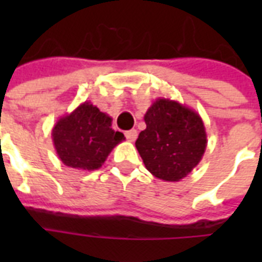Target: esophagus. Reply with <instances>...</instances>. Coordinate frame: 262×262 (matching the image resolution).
<instances>
[{"label": "esophagus", "instance_id": "esophagus-1", "mask_svg": "<svg viewBox=\"0 0 262 262\" xmlns=\"http://www.w3.org/2000/svg\"><path fill=\"white\" fill-rule=\"evenodd\" d=\"M125 136H126V139L129 140V141H135V140L137 139V130H136V129H130V130H127L126 133H125Z\"/></svg>", "mask_w": 262, "mask_h": 262}]
</instances>
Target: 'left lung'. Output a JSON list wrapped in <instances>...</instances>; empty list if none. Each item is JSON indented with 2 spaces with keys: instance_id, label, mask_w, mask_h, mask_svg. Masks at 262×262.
I'll return each instance as SVG.
<instances>
[{
  "instance_id": "1",
  "label": "left lung",
  "mask_w": 262,
  "mask_h": 262,
  "mask_svg": "<svg viewBox=\"0 0 262 262\" xmlns=\"http://www.w3.org/2000/svg\"><path fill=\"white\" fill-rule=\"evenodd\" d=\"M144 121L147 127L136 140V148L148 171L166 182H178L190 174L208 143L199 113L171 99L158 98Z\"/></svg>"
}]
</instances>
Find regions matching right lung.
<instances>
[{"label": "right lung", "mask_w": 262, "mask_h": 262, "mask_svg": "<svg viewBox=\"0 0 262 262\" xmlns=\"http://www.w3.org/2000/svg\"><path fill=\"white\" fill-rule=\"evenodd\" d=\"M113 118L91 102H84L55 122L51 137L65 166L81 171L102 167L113 148L125 140L111 127Z\"/></svg>", "instance_id": "add662e5"}]
</instances>
